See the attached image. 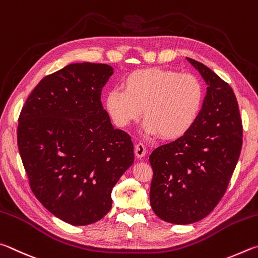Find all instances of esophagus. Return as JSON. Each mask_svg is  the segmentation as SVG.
Masks as SVG:
<instances>
[{"label":"esophagus","instance_id":"obj_1","mask_svg":"<svg viewBox=\"0 0 258 258\" xmlns=\"http://www.w3.org/2000/svg\"><path fill=\"white\" fill-rule=\"evenodd\" d=\"M135 154L138 157V159H142L146 155V147L144 144L142 143H138L136 146H135Z\"/></svg>","mask_w":258,"mask_h":258}]
</instances>
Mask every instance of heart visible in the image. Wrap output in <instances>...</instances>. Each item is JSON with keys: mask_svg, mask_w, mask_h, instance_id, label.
Here are the masks:
<instances>
[{"mask_svg": "<svg viewBox=\"0 0 258 258\" xmlns=\"http://www.w3.org/2000/svg\"><path fill=\"white\" fill-rule=\"evenodd\" d=\"M204 103V86L196 76L164 68L135 70L122 89L105 94L104 107L113 123L126 128L144 115V132L152 137L177 139L196 123Z\"/></svg>", "mask_w": 258, "mask_h": 258, "instance_id": "b5f03b06", "label": "heart"}]
</instances>
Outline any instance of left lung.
<instances>
[{"label": "left lung", "mask_w": 258, "mask_h": 258, "mask_svg": "<svg viewBox=\"0 0 258 258\" xmlns=\"http://www.w3.org/2000/svg\"><path fill=\"white\" fill-rule=\"evenodd\" d=\"M207 85L196 123L182 137L152 152L150 201L161 220L190 224L223 197L242 146L240 113L232 88L203 63L187 57Z\"/></svg>", "instance_id": "8db88e82"}]
</instances>
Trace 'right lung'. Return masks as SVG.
Masks as SVG:
<instances>
[{
	"instance_id": "right-lung-1",
	"label": "right lung",
	"mask_w": 258,
	"mask_h": 258,
	"mask_svg": "<svg viewBox=\"0 0 258 258\" xmlns=\"http://www.w3.org/2000/svg\"><path fill=\"white\" fill-rule=\"evenodd\" d=\"M113 68L72 63L39 81L18 124V147L36 198L64 222L88 225L112 207V189L133 165L134 145L101 102Z\"/></svg>"
}]
</instances>
